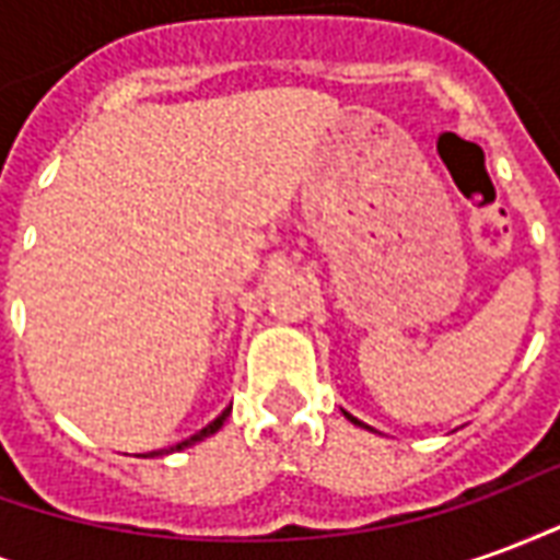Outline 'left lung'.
Returning <instances> with one entry per match:
<instances>
[{
	"label": "left lung",
	"instance_id": "1",
	"mask_svg": "<svg viewBox=\"0 0 560 560\" xmlns=\"http://www.w3.org/2000/svg\"><path fill=\"white\" fill-rule=\"evenodd\" d=\"M348 417H351V413H348ZM351 420H353V417H351ZM353 422H357V420H353ZM360 425H363V422H360Z\"/></svg>",
	"mask_w": 560,
	"mask_h": 560
}]
</instances>
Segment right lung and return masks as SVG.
I'll use <instances>...</instances> for the list:
<instances>
[{"label": "right lung", "mask_w": 560, "mask_h": 560, "mask_svg": "<svg viewBox=\"0 0 560 560\" xmlns=\"http://www.w3.org/2000/svg\"><path fill=\"white\" fill-rule=\"evenodd\" d=\"M228 413H231V408H228V411H221L219 417H215V420L209 422V425H203L200 432H195V434H191V438H185V441H179V444L171 446V450H183V446H191V444H195V441H203V438H209V434H215L221 429V422L228 420ZM149 456H159V453H149Z\"/></svg>", "instance_id": "1"}]
</instances>
